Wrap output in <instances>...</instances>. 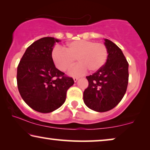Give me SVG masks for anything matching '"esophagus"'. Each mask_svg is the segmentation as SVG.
Listing matches in <instances>:
<instances>
[{"label":"esophagus","instance_id":"esophagus-1","mask_svg":"<svg viewBox=\"0 0 150 150\" xmlns=\"http://www.w3.org/2000/svg\"><path fill=\"white\" fill-rule=\"evenodd\" d=\"M78 79H79V77H73V80H74L75 82L77 81Z\"/></svg>","mask_w":150,"mask_h":150}]
</instances>
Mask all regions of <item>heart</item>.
Listing matches in <instances>:
<instances>
[{
  "label": "heart",
  "mask_w": 150,
  "mask_h": 150,
  "mask_svg": "<svg viewBox=\"0 0 150 150\" xmlns=\"http://www.w3.org/2000/svg\"><path fill=\"white\" fill-rule=\"evenodd\" d=\"M108 58V50L102 43L89 40H76L67 43L65 49L56 47L52 51V58L58 69L67 71L75 64H78L70 71L73 76L85 74L88 70L93 73L104 66Z\"/></svg>",
  "instance_id": "heart-1"
}]
</instances>
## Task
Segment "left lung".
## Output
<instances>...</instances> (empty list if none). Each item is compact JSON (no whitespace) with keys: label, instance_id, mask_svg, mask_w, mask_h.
I'll return each mask as SVG.
<instances>
[{"label":"left lung","instance_id":"1","mask_svg":"<svg viewBox=\"0 0 150 150\" xmlns=\"http://www.w3.org/2000/svg\"><path fill=\"white\" fill-rule=\"evenodd\" d=\"M108 50L107 62L100 69L87 76L88 87L83 92L86 106L98 112L111 110L123 98L128 83V63L120 47L105 39Z\"/></svg>","mask_w":150,"mask_h":150}]
</instances>
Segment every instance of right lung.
Wrapping results in <instances>:
<instances>
[{
	"mask_svg": "<svg viewBox=\"0 0 150 150\" xmlns=\"http://www.w3.org/2000/svg\"><path fill=\"white\" fill-rule=\"evenodd\" d=\"M59 40L43 37L27 48L17 70L19 92L24 102L40 113H50L66 100L67 92L74 83L55 67L52 50Z\"/></svg>",
	"mask_w": 150,
	"mask_h": 150,
	"instance_id": "add662e5",
	"label": "right lung"
}]
</instances>
